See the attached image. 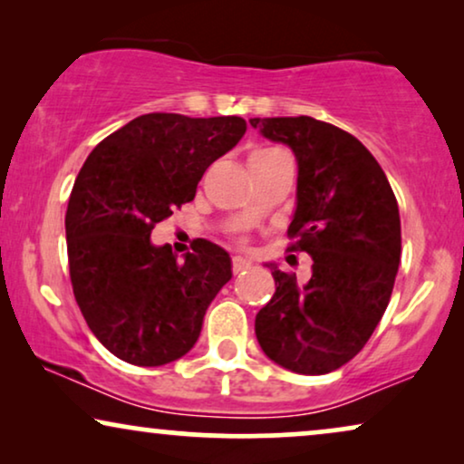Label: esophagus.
Here are the masks:
<instances>
[{"label":"esophagus","mask_w":464,"mask_h":464,"mask_svg":"<svg viewBox=\"0 0 464 464\" xmlns=\"http://www.w3.org/2000/svg\"><path fill=\"white\" fill-rule=\"evenodd\" d=\"M248 267H252V263L246 256L233 258V271H236V274H239V271H246Z\"/></svg>","instance_id":"34e87169"}]
</instances>
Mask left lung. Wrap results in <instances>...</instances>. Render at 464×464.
<instances>
[{"label":"left lung","instance_id":"left-lung-1","mask_svg":"<svg viewBox=\"0 0 464 464\" xmlns=\"http://www.w3.org/2000/svg\"><path fill=\"white\" fill-rule=\"evenodd\" d=\"M250 125L295 154L290 248L314 261L305 284L267 263L276 293L256 314V339L288 372L331 373L362 350L391 301L401 263L397 199L373 154L348 131L312 116Z\"/></svg>","mask_w":464,"mask_h":464}]
</instances>
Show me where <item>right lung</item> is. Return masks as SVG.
Masks as SVG:
<instances>
[{"mask_svg": "<svg viewBox=\"0 0 464 464\" xmlns=\"http://www.w3.org/2000/svg\"><path fill=\"white\" fill-rule=\"evenodd\" d=\"M246 133L239 116L141 114L92 148L65 214L73 296L103 348L138 367L178 361L231 280V256L208 239L178 258L154 246L157 222L193 201L206 169Z\"/></svg>", "mask_w": 464, "mask_h": 464, "instance_id": "1", "label": "right lung"}]
</instances>
